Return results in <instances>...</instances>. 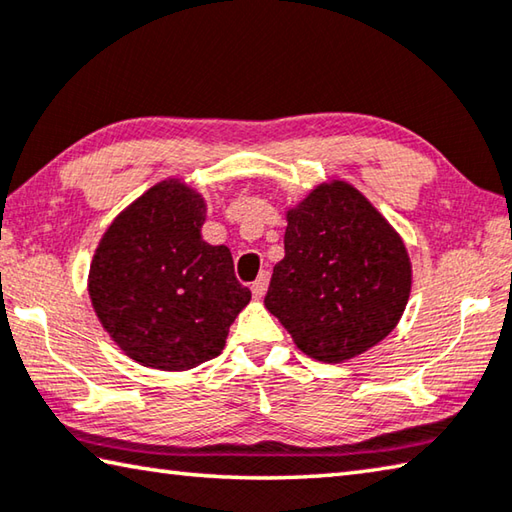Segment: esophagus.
<instances>
[{
	"mask_svg": "<svg viewBox=\"0 0 512 512\" xmlns=\"http://www.w3.org/2000/svg\"><path fill=\"white\" fill-rule=\"evenodd\" d=\"M266 282H268V277L262 273V275H259L257 280L253 282V286H250V291H253L255 300H262V297H264V293H266Z\"/></svg>",
	"mask_w": 512,
	"mask_h": 512,
	"instance_id": "1",
	"label": "esophagus"
}]
</instances>
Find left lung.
I'll use <instances>...</instances> for the list:
<instances>
[{
  "label": "left lung",
  "instance_id": "left-lung-1",
  "mask_svg": "<svg viewBox=\"0 0 512 512\" xmlns=\"http://www.w3.org/2000/svg\"><path fill=\"white\" fill-rule=\"evenodd\" d=\"M410 291L401 235L351 183H318L286 210L284 259L264 304L309 358L345 362L378 345Z\"/></svg>",
  "mask_w": 512,
  "mask_h": 512
}]
</instances>
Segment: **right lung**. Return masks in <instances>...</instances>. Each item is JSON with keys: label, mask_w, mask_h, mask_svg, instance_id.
I'll return each mask as SVG.
<instances>
[{"label": "right lung", "mask_w": 512, "mask_h": 512, "mask_svg": "<svg viewBox=\"0 0 512 512\" xmlns=\"http://www.w3.org/2000/svg\"><path fill=\"white\" fill-rule=\"evenodd\" d=\"M206 201L181 179L152 185L111 221L87 291L102 329L138 365L185 371L226 347L250 302L228 246L203 241Z\"/></svg>", "instance_id": "obj_1"}]
</instances>
